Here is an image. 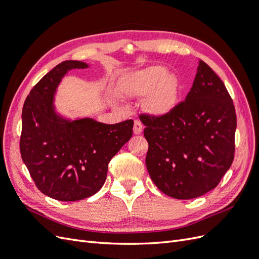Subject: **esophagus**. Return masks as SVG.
Masks as SVG:
<instances>
[{"label":"esophagus","mask_w":259,"mask_h":259,"mask_svg":"<svg viewBox=\"0 0 259 259\" xmlns=\"http://www.w3.org/2000/svg\"><path fill=\"white\" fill-rule=\"evenodd\" d=\"M134 134L135 135H139L140 133L143 132V124H142V122H140L139 120H135L134 121Z\"/></svg>","instance_id":"34e87169"}]
</instances>
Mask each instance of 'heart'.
Listing matches in <instances>:
<instances>
[{
  "label": "heart",
  "instance_id": "heart-1",
  "mask_svg": "<svg viewBox=\"0 0 259 259\" xmlns=\"http://www.w3.org/2000/svg\"><path fill=\"white\" fill-rule=\"evenodd\" d=\"M123 91L132 97H145L147 110L154 115H165L176 107L179 97L177 77L166 68L152 66L131 73L123 84Z\"/></svg>",
  "mask_w": 259,
  "mask_h": 259
}]
</instances>
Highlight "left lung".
Instances as JSON below:
<instances>
[{
	"label": "left lung",
	"mask_w": 259,
	"mask_h": 259,
	"mask_svg": "<svg viewBox=\"0 0 259 259\" xmlns=\"http://www.w3.org/2000/svg\"><path fill=\"white\" fill-rule=\"evenodd\" d=\"M139 119L149 145L148 173L163 193L179 200L201 197L230 168L236 109L221 77L203 60L184 101L165 115Z\"/></svg>",
	"instance_id": "8db88e82"
}]
</instances>
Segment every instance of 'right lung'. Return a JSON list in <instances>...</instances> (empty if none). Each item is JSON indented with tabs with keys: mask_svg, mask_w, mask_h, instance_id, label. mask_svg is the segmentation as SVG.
<instances>
[{
	"mask_svg": "<svg viewBox=\"0 0 259 259\" xmlns=\"http://www.w3.org/2000/svg\"><path fill=\"white\" fill-rule=\"evenodd\" d=\"M88 67L82 61H62L33 86L22 108V161L37 189L58 201H79L98 192L109 162L133 135V120L69 121L55 112L53 100L61 77L69 70Z\"/></svg>",
	"mask_w": 259,
	"mask_h": 259,
	"instance_id": "1",
	"label": "right lung"
}]
</instances>
